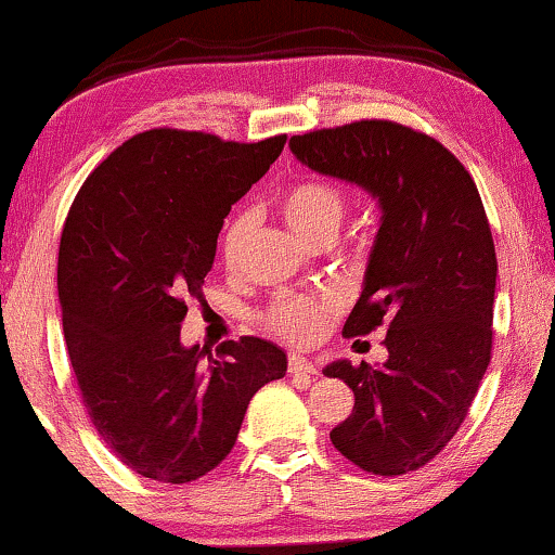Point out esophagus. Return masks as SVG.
Segmentation results:
<instances>
[{
    "label": "esophagus",
    "mask_w": 555,
    "mask_h": 555,
    "mask_svg": "<svg viewBox=\"0 0 555 555\" xmlns=\"http://www.w3.org/2000/svg\"><path fill=\"white\" fill-rule=\"evenodd\" d=\"M289 374H292V376L312 378V376H318V369H314L312 361H307V359H301V356L292 353V356H289Z\"/></svg>",
    "instance_id": "esophagus-1"
}]
</instances>
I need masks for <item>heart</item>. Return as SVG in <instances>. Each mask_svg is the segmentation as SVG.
<instances>
[{
  "instance_id": "heart-1",
  "label": "heart",
  "mask_w": 555,
  "mask_h": 555,
  "mask_svg": "<svg viewBox=\"0 0 555 555\" xmlns=\"http://www.w3.org/2000/svg\"><path fill=\"white\" fill-rule=\"evenodd\" d=\"M279 212L301 241L320 245L338 237L348 215V196L338 184L327 179H301L286 186L279 196ZM250 228H254V217L248 212L230 217L220 235V256L228 266L241 261ZM338 312L340 297L333 292L289 294V297H279L273 301L263 314V322L271 333L282 335L284 340L307 346V343L320 338L322 330Z\"/></svg>"
}]
</instances>
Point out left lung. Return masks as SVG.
I'll return each mask as SVG.
<instances>
[{
	"instance_id": "1",
	"label": "left lung",
	"mask_w": 555,
	"mask_h": 555,
	"mask_svg": "<svg viewBox=\"0 0 555 555\" xmlns=\"http://www.w3.org/2000/svg\"><path fill=\"white\" fill-rule=\"evenodd\" d=\"M289 149L382 207L343 335L387 325L389 359L325 369L356 397L330 440L369 474L417 472L459 433L492 359L496 254L479 189L446 145L389 120L312 130Z\"/></svg>"
}]
</instances>
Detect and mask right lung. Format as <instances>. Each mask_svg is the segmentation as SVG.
Segmentation results:
<instances>
[{
	"label": "right lung",
	"mask_w": 555,
	"mask_h": 555,
	"mask_svg": "<svg viewBox=\"0 0 555 555\" xmlns=\"http://www.w3.org/2000/svg\"><path fill=\"white\" fill-rule=\"evenodd\" d=\"M286 135L145 130L91 171L59 248L63 338L91 425L145 479L186 483L233 451L250 397L286 374L269 340L181 346L217 235Z\"/></svg>",
	"instance_id": "right-lung-1"
}]
</instances>
